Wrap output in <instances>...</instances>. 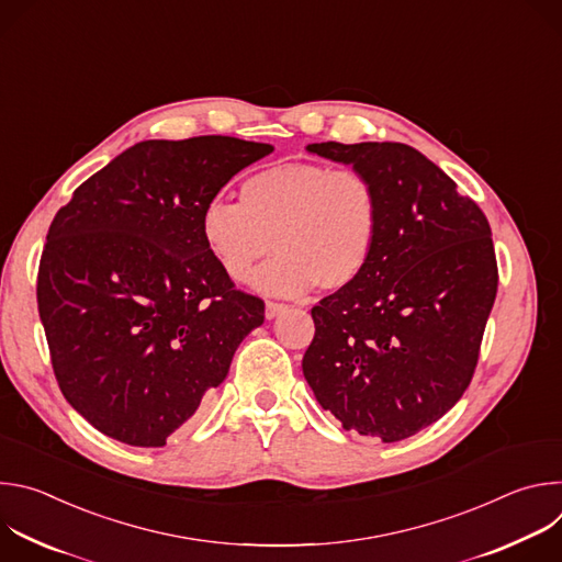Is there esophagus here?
<instances>
[{
	"mask_svg": "<svg viewBox=\"0 0 562 562\" xmlns=\"http://www.w3.org/2000/svg\"><path fill=\"white\" fill-rule=\"evenodd\" d=\"M286 311V304H280V302H267L265 306V317L267 319H276L280 313Z\"/></svg>",
	"mask_w": 562,
	"mask_h": 562,
	"instance_id": "34e87169",
	"label": "esophagus"
}]
</instances>
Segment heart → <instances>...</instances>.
<instances>
[{"label": "heart", "instance_id": "b5f03b06", "mask_svg": "<svg viewBox=\"0 0 562 562\" xmlns=\"http://www.w3.org/2000/svg\"><path fill=\"white\" fill-rule=\"evenodd\" d=\"M206 251L235 282L254 280L269 295L297 297L351 286L371 265L380 237V195L358 169L289 162L239 189V202L211 200L200 215Z\"/></svg>", "mask_w": 562, "mask_h": 562}]
</instances>
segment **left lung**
Masks as SVG:
<instances>
[{
	"instance_id": "8db88e82",
	"label": "left lung",
	"mask_w": 562,
	"mask_h": 562,
	"mask_svg": "<svg viewBox=\"0 0 562 562\" xmlns=\"http://www.w3.org/2000/svg\"><path fill=\"white\" fill-rule=\"evenodd\" d=\"M306 150L373 180L380 237L367 271L311 308L304 378L347 431L405 440L442 418L471 382L498 289L490 222L414 146Z\"/></svg>"
}]
</instances>
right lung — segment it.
Segmentation results:
<instances>
[{"label":"right lung","instance_id":"add662e5","mask_svg":"<svg viewBox=\"0 0 562 562\" xmlns=\"http://www.w3.org/2000/svg\"><path fill=\"white\" fill-rule=\"evenodd\" d=\"M271 144L144 139L77 187L48 228L37 306L68 405L133 447H165L265 323L206 251L202 209Z\"/></svg>","mask_w":562,"mask_h":562}]
</instances>
